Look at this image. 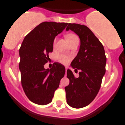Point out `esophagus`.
<instances>
[{"mask_svg":"<svg viewBox=\"0 0 125 125\" xmlns=\"http://www.w3.org/2000/svg\"><path fill=\"white\" fill-rule=\"evenodd\" d=\"M67 70H68V68H66V72H67Z\"/></svg>","mask_w":125,"mask_h":125,"instance_id":"1","label":"esophagus"}]
</instances>
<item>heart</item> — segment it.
Instances as JSON below:
<instances>
[{"label":"heart","instance_id":"obj_1","mask_svg":"<svg viewBox=\"0 0 125 125\" xmlns=\"http://www.w3.org/2000/svg\"><path fill=\"white\" fill-rule=\"evenodd\" d=\"M66 40L68 41V42L71 41V40H73V39H75V38H78V37L75 34H69L66 35ZM70 60V58L69 57L66 56V55H60V56L59 57V61L61 62V63L64 64H66L69 62Z\"/></svg>","mask_w":125,"mask_h":125}]
</instances>
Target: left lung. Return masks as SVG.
Returning <instances> with one entry per match:
<instances>
[{
    "mask_svg": "<svg viewBox=\"0 0 125 125\" xmlns=\"http://www.w3.org/2000/svg\"><path fill=\"white\" fill-rule=\"evenodd\" d=\"M66 30L73 31L80 40L79 52L70 64L75 72L80 70L79 77L75 78L68 69L70 83L65 87L67 104L80 109L88 105L97 95L105 73L107 58L104 46L87 26L69 23Z\"/></svg>",
    "mask_w": 125,
    "mask_h": 125,
    "instance_id": "8db88e82",
    "label": "left lung"
}]
</instances>
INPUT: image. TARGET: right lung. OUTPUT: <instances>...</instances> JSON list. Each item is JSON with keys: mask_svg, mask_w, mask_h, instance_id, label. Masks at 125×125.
<instances>
[{"mask_svg": "<svg viewBox=\"0 0 125 125\" xmlns=\"http://www.w3.org/2000/svg\"><path fill=\"white\" fill-rule=\"evenodd\" d=\"M68 23L44 21L25 37L19 50L21 85L32 102L45 105L52 101L54 92L64 76L65 67L54 62L50 69L44 65L53 51L55 36L63 31Z\"/></svg>", "mask_w": 125, "mask_h": 125, "instance_id": "add662e5", "label": "right lung"}]
</instances>
